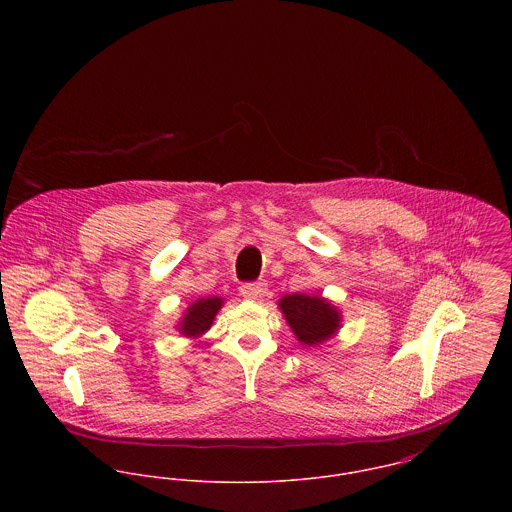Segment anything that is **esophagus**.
Returning <instances> with one entry per match:
<instances>
[{"instance_id": "esophagus-1", "label": "esophagus", "mask_w": 512, "mask_h": 512, "mask_svg": "<svg viewBox=\"0 0 512 512\" xmlns=\"http://www.w3.org/2000/svg\"><path fill=\"white\" fill-rule=\"evenodd\" d=\"M240 293H242V297H246V299H260V297L266 295V284H264V282L244 284V286L240 288Z\"/></svg>"}]
</instances>
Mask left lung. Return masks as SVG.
I'll list each match as a JSON object with an SVG mask.
<instances>
[{
  "label": "left lung",
  "instance_id": "1",
  "mask_svg": "<svg viewBox=\"0 0 512 512\" xmlns=\"http://www.w3.org/2000/svg\"><path fill=\"white\" fill-rule=\"evenodd\" d=\"M293 335L305 347H319L337 335L343 325V313L323 295L292 293L278 301Z\"/></svg>",
  "mask_w": 512,
  "mask_h": 512
}]
</instances>
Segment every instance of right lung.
I'll list each match as a JSON object with an SVG mask.
<instances>
[{
	"mask_svg": "<svg viewBox=\"0 0 512 512\" xmlns=\"http://www.w3.org/2000/svg\"><path fill=\"white\" fill-rule=\"evenodd\" d=\"M222 305H224V299L217 297V295L199 297L197 301H193L185 309L183 317L177 323V331L187 339L203 337L211 329V325H213V321H215Z\"/></svg>",
	"mask_w": 512,
	"mask_h": 512,
	"instance_id": "add662e5",
	"label": "right lung"
}]
</instances>
